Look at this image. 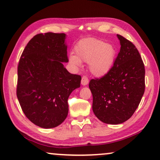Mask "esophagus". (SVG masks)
Instances as JSON below:
<instances>
[{"instance_id": "34e87169", "label": "esophagus", "mask_w": 160, "mask_h": 160, "mask_svg": "<svg viewBox=\"0 0 160 160\" xmlns=\"http://www.w3.org/2000/svg\"><path fill=\"white\" fill-rule=\"evenodd\" d=\"M89 82V80L88 78L86 77V76H83L82 78V80H81V84L82 85H87Z\"/></svg>"}]
</instances>
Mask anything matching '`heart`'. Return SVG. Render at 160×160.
I'll return each instance as SVG.
<instances>
[{
    "instance_id": "obj_1",
    "label": "heart",
    "mask_w": 160,
    "mask_h": 160,
    "mask_svg": "<svg viewBox=\"0 0 160 160\" xmlns=\"http://www.w3.org/2000/svg\"><path fill=\"white\" fill-rule=\"evenodd\" d=\"M75 56L69 57L70 65L78 68L82 65L81 62H88L90 72L97 77L106 75L115 61V48L111 44L93 38L80 40L75 47Z\"/></svg>"
}]
</instances>
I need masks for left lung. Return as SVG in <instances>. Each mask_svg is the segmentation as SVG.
<instances>
[{
	"instance_id": "obj_1",
	"label": "left lung",
	"mask_w": 160,
	"mask_h": 160,
	"mask_svg": "<svg viewBox=\"0 0 160 160\" xmlns=\"http://www.w3.org/2000/svg\"><path fill=\"white\" fill-rule=\"evenodd\" d=\"M120 52L111 70L101 78L90 80L92 111L102 122L122 123L132 117L145 90V69L134 44L117 34Z\"/></svg>"
}]
</instances>
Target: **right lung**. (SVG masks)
<instances>
[{
    "mask_svg": "<svg viewBox=\"0 0 160 160\" xmlns=\"http://www.w3.org/2000/svg\"><path fill=\"white\" fill-rule=\"evenodd\" d=\"M65 38L63 33L37 34L19 59L18 100L28 120L42 128H54L65 120L68 98L80 86L81 76L63 65L68 62Z\"/></svg>",
    "mask_w": 160,
    "mask_h": 160,
    "instance_id": "obj_1",
    "label": "right lung"
}]
</instances>
